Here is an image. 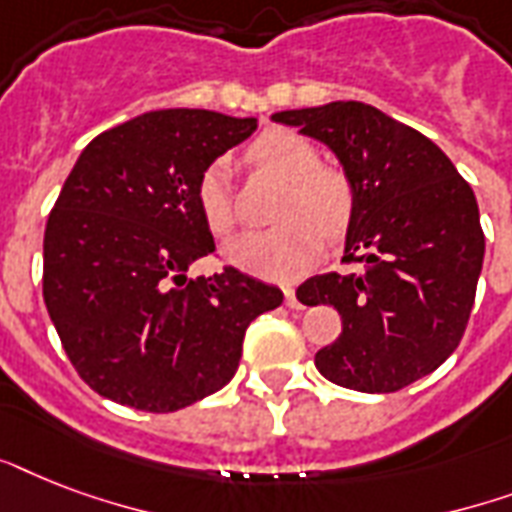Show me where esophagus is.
I'll return each mask as SVG.
<instances>
[{
  "mask_svg": "<svg viewBox=\"0 0 512 512\" xmlns=\"http://www.w3.org/2000/svg\"><path fill=\"white\" fill-rule=\"evenodd\" d=\"M284 303H287V308H303V305H300V300L295 297V289L292 287L284 289Z\"/></svg>",
  "mask_w": 512,
  "mask_h": 512,
  "instance_id": "esophagus-1",
  "label": "esophagus"
}]
</instances>
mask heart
<instances>
[{
    "mask_svg": "<svg viewBox=\"0 0 512 512\" xmlns=\"http://www.w3.org/2000/svg\"><path fill=\"white\" fill-rule=\"evenodd\" d=\"M257 167L287 177L271 231H244L225 241V260L263 279H297L321 252V239H340L353 215V193L340 172L319 167L311 140L292 130H271L249 146ZM196 204L212 233H228L236 223L231 162L215 159L199 175Z\"/></svg>",
    "mask_w": 512,
    "mask_h": 512,
    "instance_id": "obj_1",
    "label": "heart"
}]
</instances>
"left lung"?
I'll return each mask as SVG.
<instances>
[{"mask_svg":"<svg viewBox=\"0 0 512 512\" xmlns=\"http://www.w3.org/2000/svg\"><path fill=\"white\" fill-rule=\"evenodd\" d=\"M340 159L353 191L342 263L297 287L303 305H335L342 332L316 353L335 385L393 393L444 364L468 327L484 265L478 204L449 156L422 132L358 100L279 111Z\"/></svg>","mask_w":512,"mask_h":512,"instance_id":"1","label":"left lung"}]
</instances>
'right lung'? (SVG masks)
Returning a JSON list of instances; mask_svg holds the SVG:
<instances>
[{
    "label": "right lung",
    "mask_w": 512,
    "mask_h": 512,
    "mask_svg": "<svg viewBox=\"0 0 512 512\" xmlns=\"http://www.w3.org/2000/svg\"><path fill=\"white\" fill-rule=\"evenodd\" d=\"M257 119L167 108L100 132L44 231V305L87 385L116 404L177 412L231 382L252 321L284 295L236 268L188 279L215 252L199 175Z\"/></svg>",
    "instance_id": "right-lung-1"
}]
</instances>
